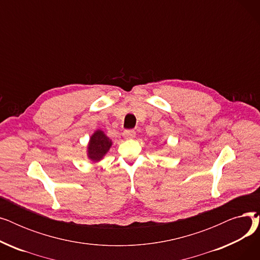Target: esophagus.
Masks as SVG:
<instances>
[{
  "instance_id": "1",
  "label": "esophagus",
  "mask_w": 260,
  "mask_h": 260,
  "mask_svg": "<svg viewBox=\"0 0 260 260\" xmlns=\"http://www.w3.org/2000/svg\"><path fill=\"white\" fill-rule=\"evenodd\" d=\"M123 137L125 139H133L136 137V133L133 129H126L123 132Z\"/></svg>"
}]
</instances>
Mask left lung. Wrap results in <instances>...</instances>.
<instances>
[{
  "mask_svg": "<svg viewBox=\"0 0 260 260\" xmlns=\"http://www.w3.org/2000/svg\"><path fill=\"white\" fill-rule=\"evenodd\" d=\"M113 142L102 129L94 131L87 144V157L92 162L101 161L112 147Z\"/></svg>",
  "mask_w": 260,
  "mask_h": 260,
  "instance_id": "1",
  "label": "left lung"
}]
</instances>
